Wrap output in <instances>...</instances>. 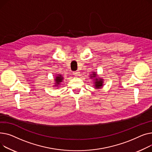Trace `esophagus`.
Listing matches in <instances>:
<instances>
[{
  "label": "esophagus",
  "mask_w": 152,
  "mask_h": 152,
  "mask_svg": "<svg viewBox=\"0 0 152 152\" xmlns=\"http://www.w3.org/2000/svg\"><path fill=\"white\" fill-rule=\"evenodd\" d=\"M73 74H74V76H75V77H78V76L80 75V72H79V71H77V72H74Z\"/></svg>",
  "instance_id": "obj_1"
}]
</instances>
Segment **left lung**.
Segmentation results:
<instances>
[{"label": "left lung", "instance_id": "8db88e82", "mask_svg": "<svg viewBox=\"0 0 152 152\" xmlns=\"http://www.w3.org/2000/svg\"><path fill=\"white\" fill-rule=\"evenodd\" d=\"M90 78L94 79V88L95 89L101 88L104 85V79L101 77H99L96 72H92V74H90Z\"/></svg>", "mask_w": 152, "mask_h": 152}]
</instances>
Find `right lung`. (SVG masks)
<instances>
[{
	"instance_id": "add662e5",
	"label": "right lung",
	"mask_w": 152,
	"mask_h": 152,
	"mask_svg": "<svg viewBox=\"0 0 152 152\" xmlns=\"http://www.w3.org/2000/svg\"><path fill=\"white\" fill-rule=\"evenodd\" d=\"M55 85L53 86L59 88L60 85H61V83L64 80V77L61 74H58L55 75Z\"/></svg>"
}]
</instances>
